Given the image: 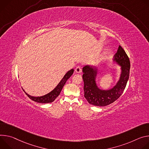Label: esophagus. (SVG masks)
I'll use <instances>...</instances> for the list:
<instances>
[{
	"instance_id": "esophagus-1",
	"label": "esophagus",
	"mask_w": 149,
	"mask_h": 149,
	"mask_svg": "<svg viewBox=\"0 0 149 149\" xmlns=\"http://www.w3.org/2000/svg\"><path fill=\"white\" fill-rule=\"evenodd\" d=\"M75 72L76 73H80L81 72V68L80 66H77V67H76V68L75 69Z\"/></svg>"
}]
</instances>
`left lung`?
<instances>
[{
  "label": "left lung",
  "instance_id": "8db88e82",
  "mask_svg": "<svg viewBox=\"0 0 149 149\" xmlns=\"http://www.w3.org/2000/svg\"><path fill=\"white\" fill-rule=\"evenodd\" d=\"M114 60L121 65V74L117 85L108 91L99 89L95 82L97 74L96 68L86 65L83 68L85 97L88 102L93 105L105 107L117 100L123 94L129 78L130 62L124 49L119 45L118 50L115 54Z\"/></svg>",
  "mask_w": 149,
  "mask_h": 149
}]
</instances>
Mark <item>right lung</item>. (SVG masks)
<instances>
[{"mask_svg": "<svg viewBox=\"0 0 149 149\" xmlns=\"http://www.w3.org/2000/svg\"><path fill=\"white\" fill-rule=\"evenodd\" d=\"M74 70L71 69L69 70L67 73H66L63 78L61 79V80L60 81V83L58 84V85L56 87V88L53 90L51 92L49 93L44 95L42 96H39V97H34V96H31L27 94L25 92V93L26 94V95L31 99V100L34 101L38 103H42V104H47V103H50L53 102L56 98L60 95L64 85H65V82L69 79V78L72 75L73 73Z\"/></svg>", "mask_w": 149, "mask_h": 149, "instance_id": "obj_1", "label": "right lung"}]
</instances>
